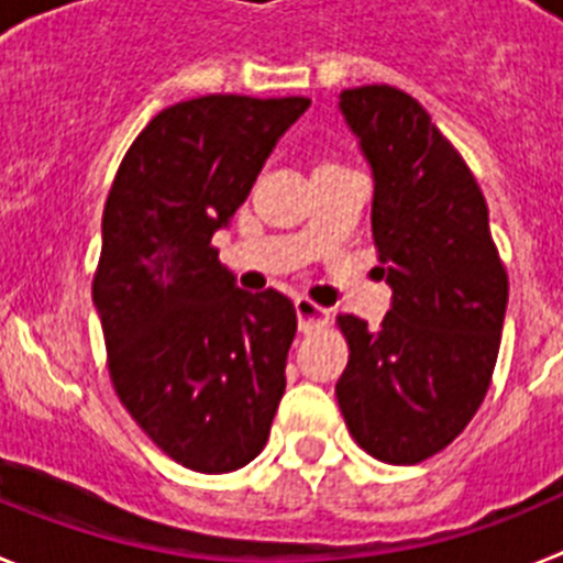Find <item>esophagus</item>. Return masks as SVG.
Instances as JSON below:
<instances>
[{
	"label": "esophagus",
	"instance_id": "esophagus-1",
	"mask_svg": "<svg viewBox=\"0 0 563 563\" xmlns=\"http://www.w3.org/2000/svg\"><path fill=\"white\" fill-rule=\"evenodd\" d=\"M296 316H298V327H301V332H310V330H318V327L330 324V310L318 307L316 301H310V298H296Z\"/></svg>",
	"mask_w": 563,
	"mask_h": 563
}]
</instances>
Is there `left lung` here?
I'll return each mask as SVG.
<instances>
[{
	"mask_svg": "<svg viewBox=\"0 0 563 563\" xmlns=\"http://www.w3.org/2000/svg\"><path fill=\"white\" fill-rule=\"evenodd\" d=\"M338 107L375 177L372 236L391 310L377 330L338 316L350 363L335 397L366 454L415 465L451 445L485 400L507 273L474 174L409 92L369 84L343 89Z\"/></svg>",
	"mask_w": 563,
	"mask_h": 563,
	"instance_id": "obj_1",
	"label": "left lung"
}]
</instances>
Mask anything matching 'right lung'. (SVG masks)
<instances>
[{
    "label": "right lung",
    "instance_id": "1",
    "mask_svg": "<svg viewBox=\"0 0 563 563\" xmlns=\"http://www.w3.org/2000/svg\"><path fill=\"white\" fill-rule=\"evenodd\" d=\"M310 98L202 96L154 114L109 188L92 301L112 386L174 462L231 474L271 437L296 307L233 285L211 236Z\"/></svg>",
    "mask_w": 563,
    "mask_h": 563
}]
</instances>
